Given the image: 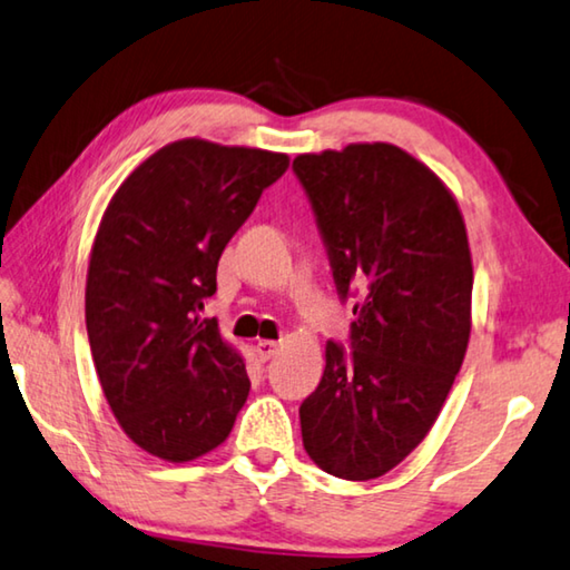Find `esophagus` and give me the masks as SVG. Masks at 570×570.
Instances as JSON below:
<instances>
[{"mask_svg":"<svg viewBox=\"0 0 570 570\" xmlns=\"http://www.w3.org/2000/svg\"><path fill=\"white\" fill-rule=\"evenodd\" d=\"M278 347H282V342L276 340H258L256 342V355L261 363H266V360H271L278 352Z\"/></svg>","mask_w":570,"mask_h":570,"instance_id":"34e87169","label":"esophagus"}]
</instances>
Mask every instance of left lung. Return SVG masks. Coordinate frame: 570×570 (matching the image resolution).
I'll return each mask as SVG.
<instances>
[{"mask_svg":"<svg viewBox=\"0 0 570 570\" xmlns=\"http://www.w3.org/2000/svg\"><path fill=\"white\" fill-rule=\"evenodd\" d=\"M342 299L360 294L352 350L324 347L302 441L340 480H375L426 439L472 334V250L451 189L387 141L299 155Z\"/></svg>","mask_w":570,"mask_h":570,"instance_id":"1","label":"left lung"}]
</instances>
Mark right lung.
<instances>
[{"label": "right lung", "instance_id": "1", "mask_svg": "<svg viewBox=\"0 0 570 570\" xmlns=\"http://www.w3.org/2000/svg\"><path fill=\"white\" fill-rule=\"evenodd\" d=\"M286 167L282 151L179 139L106 205L86 276L90 355L108 409L151 456L220 446L248 399L243 355L200 312L225 246Z\"/></svg>", "mask_w": 570, "mask_h": 570}]
</instances>
